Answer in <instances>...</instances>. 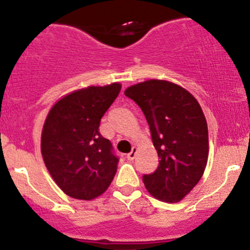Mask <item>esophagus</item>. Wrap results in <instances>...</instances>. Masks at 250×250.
<instances>
[{"label": "esophagus", "instance_id": "1", "mask_svg": "<svg viewBox=\"0 0 250 250\" xmlns=\"http://www.w3.org/2000/svg\"><path fill=\"white\" fill-rule=\"evenodd\" d=\"M136 151H137V149L133 148V149H131L130 153L127 154V159L129 160V161H133V160L135 159V156H136Z\"/></svg>", "mask_w": 250, "mask_h": 250}]
</instances>
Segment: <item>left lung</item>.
<instances>
[{
  "mask_svg": "<svg viewBox=\"0 0 250 250\" xmlns=\"http://www.w3.org/2000/svg\"><path fill=\"white\" fill-rule=\"evenodd\" d=\"M141 108L150 128L159 167L143 175L156 199L177 202L199 183L208 160V127L196 99L180 85L149 80L125 91Z\"/></svg>",
  "mask_w": 250,
  "mask_h": 250,
  "instance_id": "obj_1",
  "label": "left lung"
}]
</instances>
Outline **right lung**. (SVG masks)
Segmentation results:
<instances>
[{"mask_svg": "<svg viewBox=\"0 0 250 250\" xmlns=\"http://www.w3.org/2000/svg\"><path fill=\"white\" fill-rule=\"evenodd\" d=\"M121 84L88 87L55 103L42 130L45 167L60 188L77 200L104 193L116 174L119 156L100 134V122Z\"/></svg>", "mask_w": 250, "mask_h": 250, "instance_id": "obj_1", "label": "right lung"}]
</instances>
